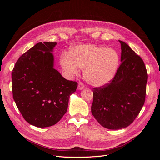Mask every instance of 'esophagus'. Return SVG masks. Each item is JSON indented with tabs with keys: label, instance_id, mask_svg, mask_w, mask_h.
I'll return each mask as SVG.
<instances>
[{
	"label": "esophagus",
	"instance_id": "1",
	"mask_svg": "<svg viewBox=\"0 0 160 160\" xmlns=\"http://www.w3.org/2000/svg\"><path fill=\"white\" fill-rule=\"evenodd\" d=\"M85 88V85L82 83V82H79V85H78V89L81 90V89H83Z\"/></svg>",
	"mask_w": 160,
	"mask_h": 160
}]
</instances>
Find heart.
Instances as JSON below:
<instances>
[{"label": "heart", "mask_w": 160, "mask_h": 160, "mask_svg": "<svg viewBox=\"0 0 160 160\" xmlns=\"http://www.w3.org/2000/svg\"><path fill=\"white\" fill-rule=\"evenodd\" d=\"M119 62L118 53L111 48L93 45L75 47L69 54H63L60 64L67 72L78 75L79 67L84 69L86 81L93 86L103 85L112 79Z\"/></svg>", "instance_id": "b5f03b06"}]
</instances>
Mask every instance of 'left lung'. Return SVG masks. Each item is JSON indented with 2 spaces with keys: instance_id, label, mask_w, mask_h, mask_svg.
<instances>
[{
  "instance_id": "8db88e82",
  "label": "left lung",
  "mask_w": 160,
  "mask_h": 160,
  "mask_svg": "<svg viewBox=\"0 0 160 160\" xmlns=\"http://www.w3.org/2000/svg\"><path fill=\"white\" fill-rule=\"evenodd\" d=\"M122 46L120 64L113 78L94 88L91 113L107 129L125 128L137 118L146 95L148 72L144 62L126 43Z\"/></svg>"
}]
</instances>
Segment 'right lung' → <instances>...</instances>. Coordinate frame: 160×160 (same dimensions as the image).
I'll use <instances>...</instances> for the list:
<instances>
[{"label":"right lung","mask_w":160,"mask_h":160,"mask_svg":"<svg viewBox=\"0 0 160 160\" xmlns=\"http://www.w3.org/2000/svg\"><path fill=\"white\" fill-rule=\"evenodd\" d=\"M57 42H38L22 54L12 71V96L23 118L38 128L52 126L67 112L77 82L53 68Z\"/></svg>","instance_id":"obj_1"}]
</instances>
